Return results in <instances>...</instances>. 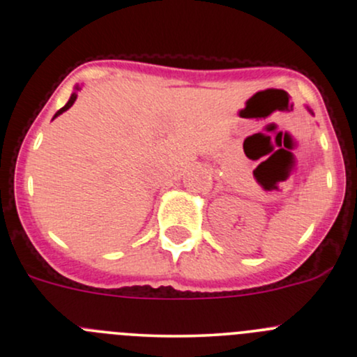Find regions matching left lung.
Segmentation results:
<instances>
[{
  "label": "left lung",
  "instance_id": "1",
  "mask_svg": "<svg viewBox=\"0 0 357 357\" xmlns=\"http://www.w3.org/2000/svg\"><path fill=\"white\" fill-rule=\"evenodd\" d=\"M308 111H310V109H308ZM310 113H312V111H310ZM312 114H314V113H312Z\"/></svg>",
  "mask_w": 357,
  "mask_h": 357
}]
</instances>
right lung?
Segmentation results:
<instances>
[{
	"label": "right lung",
	"instance_id": "obj_1",
	"mask_svg": "<svg viewBox=\"0 0 357 357\" xmlns=\"http://www.w3.org/2000/svg\"><path fill=\"white\" fill-rule=\"evenodd\" d=\"M77 91H81V87H79V86H75V91L72 92V94H70V99H69V101H67L66 106H63V107H60V109L57 111V113H55L54 118H57V116H60V114L63 113V111H67V109H69V107L72 106V104L75 102V99H77Z\"/></svg>",
	"mask_w": 357,
	"mask_h": 357
}]
</instances>
